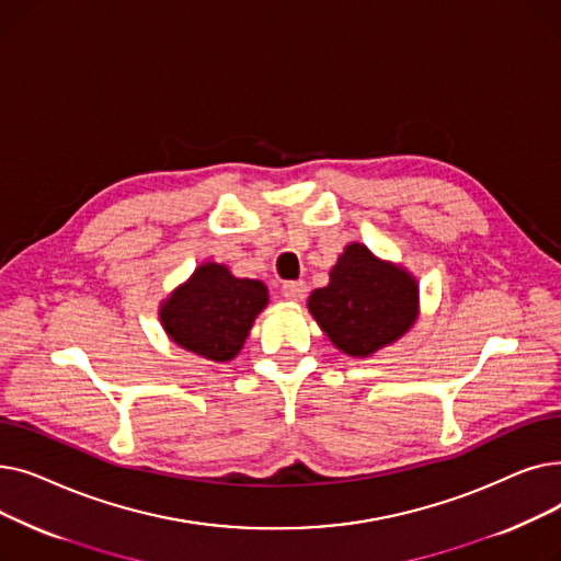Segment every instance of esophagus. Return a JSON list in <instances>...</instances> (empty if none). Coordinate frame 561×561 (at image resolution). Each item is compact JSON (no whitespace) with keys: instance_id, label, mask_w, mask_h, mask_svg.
<instances>
[{"instance_id":"obj_1","label":"esophagus","mask_w":561,"mask_h":561,"mask_svg":"<svg viewBox=\"0 0 561 561\" xmlns=\"http://www.w3.org/2000/svg\"><path fill=\"white\" fill-rule=\"evenodd\" d=\"M282 296L288 302H302L307 298V284L305 282H284Z\"/></svg>"}]
</instances>
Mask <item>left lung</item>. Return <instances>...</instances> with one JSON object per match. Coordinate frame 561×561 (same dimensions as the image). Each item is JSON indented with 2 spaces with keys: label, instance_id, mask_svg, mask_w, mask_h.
Here are the masks:
<instances>
[{
  "label": "left lung",
  "instance_id": "obj_1",
  "mask_svg": "<svg viewBox=\"0 0 561 561\" xmlns=\"http://www.w3.org/2000/svg\"><path fill=\"white\" fill-rule=\"evenodd\" d=\"M309 313L347 357H370L402 339L421 313L419 282L404 265L347 243L330 284L309 296Z\"/></svg>",
  "mask_w": 561,
  "mask_h": 561
}]
</instances>
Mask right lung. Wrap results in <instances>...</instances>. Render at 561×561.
<instances>
[{"label":"right lung","instance_id":"right-lung-1","mask_svg":"<svg viewBox=\"0 0 561 561\" xmlns=\"http://www.w3.org/2000/svg\"><path fill=\"white\" fill-rule=\"evenodd\" d=\"M268 298L263 282L241 279L225 263L204 261L159 305V320L174 345L225 364L239 355Z\"/></svg>","mask_w":561,"mask_h":561}]
</instances>
